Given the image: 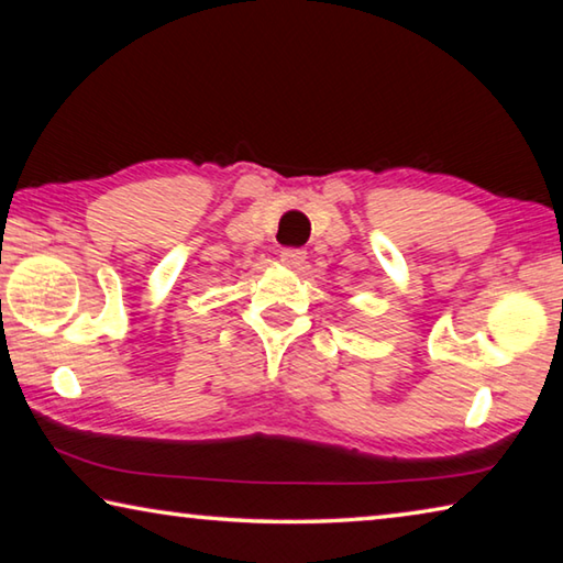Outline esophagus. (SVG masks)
Returning a JSON list of instances; mask_svg holds the SVG:
<instances>
[{
    "instance_id": "obj_1",
    "label": "esophagus",
    "mask_w": 563,
    "mask_h": 563,
    "mask_svg": "<svg viewBox=\"0 0 563 563\" xmlns=\"http://www.w3.org/2000/svg\"><path fill=\"white\" fill-rule=\"evenodd\" d=\"M305 258H308V253L302 247H283L280 251V263L288 265V268H300Z\"/></svg>"
}]
</instances>
